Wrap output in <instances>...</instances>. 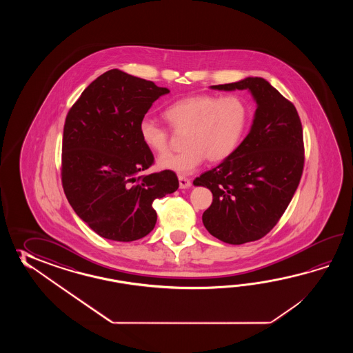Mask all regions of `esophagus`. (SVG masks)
<instances>
[{
    "label": "esophagus",
    "instance_id": "obj_1",
    "mask_svg": "<svg viewBox=\"0 0 353 353\" xmlns=\"http://www.w3.org/2000/svg\"><path fill=\"white\" fill-rule=\"evenodd\" d=\"M190 185H192L190 180L187 179V178H184V176H179L180 189H187V188L190 187Z\"/></svg>",
    "mask_w": 353,
    "mask_h": 353
}]
</instances>
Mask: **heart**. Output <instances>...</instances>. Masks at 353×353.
<instances>
[{"mask_svg": "<svg viewBox=\"0 0 353 353\" xmlns=\"http://www.w3.org/2000/svg\"><path fill=\"white\" fill-rule=\"evenodd\" d=\"M164 114L176 131L188 130L187 150L161 157L159 168L189 175L207 158L218 163L232 155L246 128L248 105L239 96L195 94L174 102ZM139 134L152 152L161 155L169 150V132L155 121L148 117L140 121Z\"/></svg>", "mask_w": 353, "mask_h": 353, "instance_id": "1", "label": "heart"}]
</instances>
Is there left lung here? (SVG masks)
Masks as SVG:
<instances>
[{
	"label": "left lung",
	"mask_w": 353,
	"mask_h": 353,
	"mask_svg": "<svg viewBox=\"0 0 353 353\" xmlns=\"http://www.w3.org/2000/svg\"><path fill=\"white\" fill-rule=\"evenodd\" d=\"M251 93L256 111L248 136L214 169L195 178L213 194L203 225L218 240L242 245L270 232L293 198L304 165L303 128L292 102L260 77L210 85Z\"/></svg>",
	"instance_id": "8db88e82"
}]
</instances>
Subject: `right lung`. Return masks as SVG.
I'll return each instance as SVG.
<instances>
[{"mask_svg": "<svg viewBox=\"0 0 353 353\" xmlns=\"http://www.w3.org/2000/svg\"><path fill=\"white\" fill-rule=\"evenodd\" d=\"M170 90L111 69L83 90L68 112L61 181L78 217L107 240L130 242L154 230L152 202L174 193V172L139 176L154 163L139 125Z\"/></svg>", "mask_w": 353, "mask_h": 353, "instance_id": "1", "label": "right lung"}]
</instances>
